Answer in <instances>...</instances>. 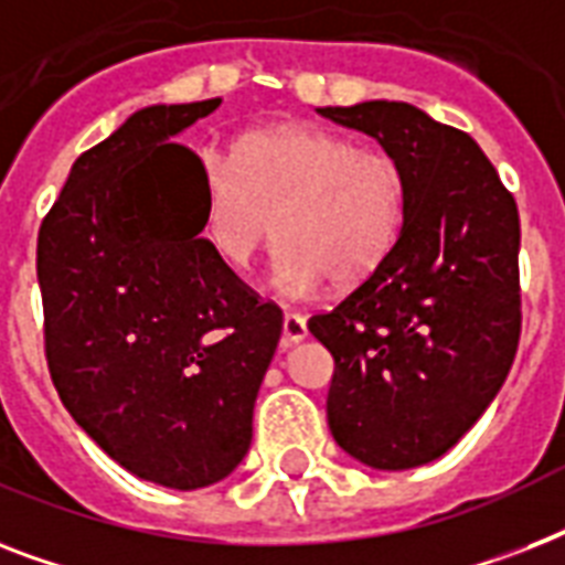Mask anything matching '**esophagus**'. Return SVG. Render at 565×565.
I'll list each match as a JSON object with an SVG mask.
<instances>
[{"instance_id": "obj_1", "label": "esophagus", "mask_w": 565, "mask_h": 565, "mask_svg": "<svg viewBox=\"0 0 565 565\" xmlns=\"http://www.w3.org/2000/svg\"><path fill=\"white\" fill-rule=\"evenodd\" d=\"M308 337V319L301 317V313H296V310H290V313H284V337L281 343L284 345H296L301 343Z\"/></svg>"}]
</instances>
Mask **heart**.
Wrapping results in <instances>:
<instances>
[{
    "label": "heart",
    "instance_id": "1",
    "mask_svg": "<svg viewBox=\"0 0 565 565\" xmlns=\"http://www.w3.org/2000/svg\"><path fill=\"white\" fill-rule=\"evenodd\" d=\"M407 184L393 154L313 126L248 131L231 167L202 163V239L231 269H248L278 231L275 284L287 296L375 273L398 239Z\"/></svg>",
    "mask_w": 565,
    "mask_h": 565
}]
</instances>
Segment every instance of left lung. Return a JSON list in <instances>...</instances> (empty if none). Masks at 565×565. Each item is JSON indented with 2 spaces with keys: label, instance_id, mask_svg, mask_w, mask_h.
Returning a JSON list of instances; mask_svg holds the SVG:
<instances>
[{
  "label": "left lung",
  "instance_id": "1",
  "mask_svg": "<svg viewBox=\"0 0 565 565\" xmlns=\"http://www.w3.org/2000/svg\"><path fill=\"white\" fill-rule=\"evenodd\" d=\"M398 161L395 246L310 334L334 358L328 428L372 469L446 455L490 407L522 331L519 211L472 137L407 102L319 108Z\"/></svg>",
  "mask_w": 565,
  "mask_h": 565
}]
</instances>
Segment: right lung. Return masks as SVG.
Segmentation results:
<instances>
[{
	"instance_id": "1",
	"label": "right lung",
	"mask_w": 565,
	"mask_h": 565,
	"mask_svg": "<svg viewBox=\"0 0 565 565\" xmlns=\"http://www.w3.org/2000/svg\"><path fill=\"white\" fill-rule=\"evenodd\" d=\"M220 102L131 114L73 163L38 234L61 402L110 460L170 490L246 457L284 326L202 239V161L172 143Z\"/></svg>"
}]
</instances>
